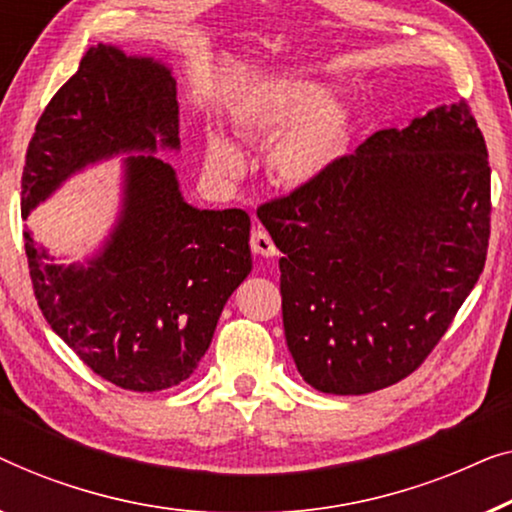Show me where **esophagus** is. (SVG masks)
<instances>
[{"label":"esophagus","instance_id":"1","mask_svg":"<svg viewBox=\"0 0 512 512\" xmlns=\"http://www.w3.org/2000/svg\"><path fill=\"white\" fill-rule=\"evenodd\" d=\"M250 248H253L255 255H262V257H276L278 255V248L276 243L269 234H266V229L257 227L253 229V234H250Z\"/></svg>","mask_w":512,"mask_h":512}]
</instances>
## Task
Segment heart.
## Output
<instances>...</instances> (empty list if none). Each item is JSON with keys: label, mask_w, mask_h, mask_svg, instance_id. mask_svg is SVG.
I'll return each mask as SVG.
<instances>
[{"label": "heart", "mask_w": 512, "mask_h": 512, "mask_svg": "<svg viewBox=\"0 0 512 512\" xmlns=\"http://www.w3.org/2000/svg\"><path fill=\"white\" fill-rule=\"evenodd\" d=\"M229 125L246 139L273 136L266 153L271 178L285 187H304L320 181L343 155L350 113L338 99L322 97L320 85L273 78L234 104ZM204 160L215 178H234L243 169L241 150L222 134H208Z\"/></svg>", "instance_id": "obj_1"}]
</instances>
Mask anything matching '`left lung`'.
<instances>
[{"instance_id": "1", "label": "left lung", "mask_w": 512, "mask_h": 512, "mask_svg": "<svg viewBox=\"0 0 512 512\" xmlns=\"http://www.w3.org/2000/svg\"><path fill=\"white\" fill-rule=\"evenodd\" d=\"M487 146L469 104L380 129L257 218L280 257L285 341L327 394L399 383L431 355L485 269Z\"/></svg>"}]
</instances>
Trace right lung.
I'll return each instance as SVG.
<instances>
[{
  "mask_svg": "<svg viewBox=\"0 0 512 512\" xmlns=\"http://www.w3.org/2000/svg\"><path fill=\"white\" fill-rule=\"evenodd\" d=\"M157 143H181L171 71L106 43L90 48L27 146L23 218L85 164L153 153ZM23 236L43 318L97 376L132 392L192 376L227 299L253 269L250 215L190 206L174 169L155 155L125 160L118 227L88 266L50 264L32 234Z\"/></svg>",
  "mask_w": 512,
  "mask_h": 512,
  "instance_id": "add662e5",
  "label": "right lung"
}]
</instances>
